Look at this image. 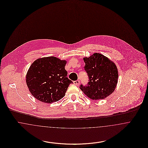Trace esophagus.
I'll list each match as a JSON object with an SVG mask.
<instances>
[{
	"instance_id": "1",
	"label": "esophagus",
	"mask_w": 148,
	"mask_h": 148,
	"mask_svg": "<svg viewBox=\"0 0 148 148\" xmlns=\"http://www.w3.org/2000/svg\"><path fill=\"white\" fill-rule=\"evenodd\" d=\"M74 84L76 85H79L80 84V82L79 80H75V81H74Z\"/></svg>"
}]
</instances>
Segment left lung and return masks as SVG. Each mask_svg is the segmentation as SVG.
<instances>
[{
	"mask_svg": "<svg viewBox=\"0 0 148 148\" xmlns=\"http://www.w3.org/2000/svg\"><path fill=\"white\" fill-rule=\"evenodd\" d=\"M84 70L89 77L87 85L79 88L89 98H106L114 91L118 83V71L115 64L99 53L84 59Z\"/></svg>",
	"mask_w": 148,
	"mask_h": 148,
	"instance_id": "1",
	"label": "left lung"
}]
</instances>
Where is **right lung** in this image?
I'll return each instance as SVG.
<instances>
[{"mask_svg":"<svg viewBox=\"0 0 148 148\" xmlns=\"http://www.w3.org/2000/svg\"><path fill=\"white\" fill-rule=\"evenodd\" d=\"M66 62L54 56L38 59L31 65L26 76V82L33 97L46 103H52L63 98L73 82L67 77L65 69Z\"/></svg>","mask_w":148,"mask_h":148,"instance_id":"1","label":"right lung"}]
</instances>
